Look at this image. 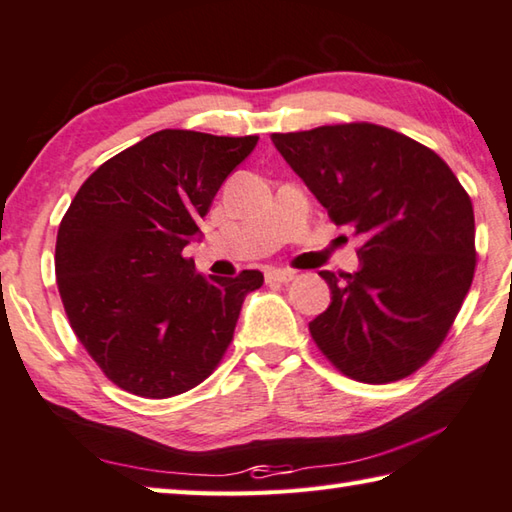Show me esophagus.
<instances>
[{
  "label": "esophagus",
  "instance_id": "esophagus-1",
  "mask_svg": "<svg viewBox=\"0 0 512 512\" xmlns=\"http://www.w3.org/2000/svg\"><path fill=\"white\" fill-rule=\"evenodd\" d=\"M296 271L291 268H266V282H291Z\"/></svg>",
  "mask_w": 512,
  "mask_h": 512
}]
</instances>
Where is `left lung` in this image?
I'll list each match as a JSON object with an SVG mask.
<instances>
[{"mask_svg":"<svg viewBox=\"0 0 512 512\" xmlns=\"http://www.w3.org/2000/svg\"><path fill=\"white\" fill-rule=\"evenodd\" d=\"M271 140L332 223L361 239L357 273L320 271L332 305L309 323L311 339L363 384L413 375L443 345L470 291V194L438 153L368 121Z\"/></svg>","mask_w":512,"mask_h":512,"instance_id":"left-lung-1","label":"left lung"}]
</instances>
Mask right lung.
Returning <instances> with one entry per match:
<instances>
[{"label":"right lung","mask_w":512,"mask_h":512,"mask_svg":"<svg viewBox=\"0 0 512 512\" xmlns=\"http://www.w3.org/2000/svg\"><path fill=\"white\" fill-rule=\"evenodd\" d=\"M257 135L164 131L101 164L56 239V282L74 334L112 384L167 400L205 381L232 343L259 271L205 277L183 255Z\"/></svg>","instance_id":"right-lung-1"}]
</instances>
